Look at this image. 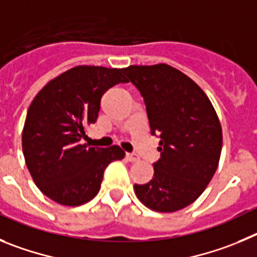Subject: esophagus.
Here are the masks:
<instances>
[{
	"mask_svg": "<svg viewBox=\"0 0 257 257\" xmlns=\"http://www.w3.org/2000/svg\"><path fill=\"white\" fill-rule=\"evenodd\" d=\"M126 160L131 161V163H137V161H140V157L136 154H126Z\"/></svg>",
	"mask_w": 257,
	"mask_h": 257,
	"instance_id": "1",
	"label": "esophagus"
}]
</instances>
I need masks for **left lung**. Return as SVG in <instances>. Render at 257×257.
<instances>
[{"mask_svg": "<svg viewBox=\"0 0 257 257\" xmlns=\"http://www.w3.org/2000/svg\"><path fill=\"white\" fill-rule=\"evenodd\" d=\"M124 73L143 96L161 157L149 183L134 184L138 200L159 212H175L195 202L220 160L223 131L206 93L168 64L131 65Z\"/></svg>", "mask_w": 257, "mask_h": 257, "instance_id": "1", "label": "left lung"}]
</instances>
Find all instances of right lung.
<instances>
[{
	"label": "right lung",
	"mask_w": 257,
	"mask_h": 257,
	"mask_svg": "<svg viewBox=\"0 0 257 257\" xmlns=\"http://www.w3.org/2000/svg\"><path fill=\"white\" fill-rule=\"evenodd\" d=\"M123 70L74 66L51 79L28 108L22 134L25 164L39 191L60 205L91 201L108 164L125 156L120 146L102 149L80 143L98 117L102 94L128 82Z\"/></svg>",
	"instance_id": "add662e5"
}]
</instances>
